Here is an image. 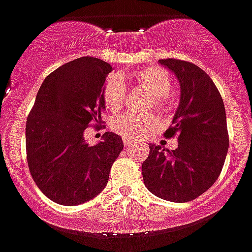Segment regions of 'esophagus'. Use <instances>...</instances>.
Returning <instances> with one entry per match:
<instances>
[{
  "label": "esophagus",
  "instance_id": "obj_1",
  "mask_svg": "<svg viewBox=\"0 0 252 252\" xmlns=\"http://www.w3.org/2000/svg\"><path fill=\"white\" fill-rule=\"evenodd\" d=\"M123 142H124V146H126V147H130V146H134V142H133V141H130V139L124 138V139H123Z\"/></svg>",
  "mask_w": 252,
  "mask_h": 252
}]
</instances>
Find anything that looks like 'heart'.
<instances>
[{
  "label": "heart",
  "mask_w": 252,
  "mask_h": 252,
  "mask_svg": "<svg viewBox=\"0 0 252 252\" xmlns=\"http://www.w3.org/2000/svg\"><path fill=\"white\" fill-rule=\"evenodd\" d=\"M130 80L143 87L154 94V105L156 110L165 113L173 105L169 92L172 90L173 80L166 69L161 66H147L134 71L129 75ZM103 103L109 111L118 113L126 98V86L119 77H110L105 82L102 90ZM114 132L123 138L138 141L145 138L156 128V119L152 115H138L126 113L111 122Z\"/></svg>",
  "instance_id": "b5f03b06"
}]
</instances>
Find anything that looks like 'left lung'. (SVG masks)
Listing matches in <instances>:
<instances>
[{
    "instance_id": "1",
    "label": "left lung",
    "mask_w": 252,
    "mask_h": 252,
    "mask_svg": "<svg viewBox=\"0 0 252 252\" xmlns=\"http://www.w3.org/2000/svg\"><path fill=\"white\" fill-rule=\"evenodd\" d=\"M160 64L181 84V102L164 133L168 138L178 136V149L150 145L142 164L143 183L162 200L188 202L220 175L229 147L225 109L217 86L201 67L178 59H164Z\"/></svg>"
}]
</instances>
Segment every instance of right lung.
I'll return each mask as SVG.
<instances>
[{"mask_svg":"<svg viewBox=\"0 0 252 252\" xmlns=\"http://www.w3.org/2000/svg\"><path fill=\"white\" fill-rule=\"evenodd\" d=\"M110 64L84 56L58 67L43 80L27 118V161L37 187L56 204L80 205L106 187L123 150L120 136L103 134L90 146L84 130L102 123V90Z\"/></svg>","mask_w":252,"mask_h":252,"instance_id":"obj_1","label":"right lung"}]
</instances>
